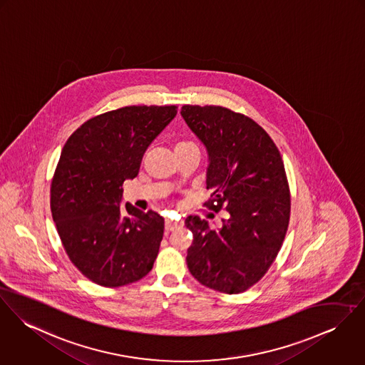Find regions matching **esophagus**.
Masks as SVG:
<instances>
[{"label": "esophagus", "instance_id": "1", "mask_svg": "<svg viewBox=\"0 0 365 365\" xmlns=\"http://www.w3.org/2000/svg\"><path fill=\"white\" fill-rule=\"evenodd\" d=\"M182 227H183V222H180V221H172V220L165 221V231L166 232H172V231L179 230Z\"/></svg>", "mask_w": 365, "mask_h": 365}]
</instances>
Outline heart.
<instances>
[{
    "label": "heart",
    "mask_w": 365,
    "mask_h": 365,
    "mask_svg": "<svg viewBox=\"0 0 365 365\" xmlns=\"http://www.w3.org/2000/svg\"><path fill=\"white\" fill-rule=\"evenodd\" d=\"M186 144H193V143H190V141H180L178 145H186Z\"/></svg>",
    "instance_id": "b5f03b06"
}]
</instances>
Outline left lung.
Returning <instances> with one entry per match:
<instances>
[{
	"instance_id": "8db88e82",
	"label": "left lung",
	"mask_w": 365,
	"mask_h": 365,
	"mask_svg": "<svg viewBox=\"0 0 365 365\" xmlns=\"http://www.w3.org/2000/svg\"><path fill=\"white\" fill-rule=\"evenodd\" d=\"M182 118L207 148L204 207L227 211L220 230L189 215L186 263L202 285L240 294L269 270L283 245L291 195L279 148L255 120L224 106L185 105ZM214 218V214L211 215Z\"/></svg>"
}]
</instances>
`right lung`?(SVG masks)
Returning <instances> with one entry per match:
<instances>
[{
  "label": "right lung",
  "instance_id": "right-lung-1",
  "mask_svg": "<svg viewBox=\"0 0 365 365\" xmlns=\"http://www.w3.org/2000/svg\"><path fill=\"white\" fill-rule=\"evenodd\" d=\"M178 106H124L80 125L56 166L50 208L71 263L92 283L115 288L147 276L160 252L163 218L125 204L123 183Z\"/></svg>",
  "mask_w": 365,
  "mask_h": 365
}]
</instances>
